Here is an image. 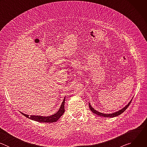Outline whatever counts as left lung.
Here are the masks:
<instances>
[{"mask_svg": "<svg viewBox=\"0 0 147 147\" xmlns=\"http://www.w3.org/2000/svg\"><path fill=\"white\" fill-rule=\"evenodd\" d=\"M132 99H133V98H132V99H131V100L128 103V104L126 105H125L124 108H123L121 109L120 110H119L118 111L115 112H113V113H108V114H107V113H103L99 112L96 111L95 109H94L92 107V106L91 105V104H90V102H89V108H90V110H91L94 113H95V114H96V115H98V116H102V117H109V118H110V117H116V116H117L121 115L123 112H124L125 111V109H126L129 107V106L130 105V103H131Z\"/></svg>", "mask_w": 147, "mask_h": 147, "instance_id": "1", "label": "left lung"}]
</instances>
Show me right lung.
Listing matches in <instances>:
<instances>
[{
	"label": "right lung",
	"mask_w": 147,
	"mask_h": 147,
	"mask_svg": "<svg viewBox=\"0 0 147 147\" xmlns=\"http://www.w3.org/2000/svg\"><path fill=\"white\" fill-rule=\"evenodd\" d=\"M65 99L66 96L64 98L63 100L61 106L58 110V111L51 116H38V115H30L29 116L28 115L25 114L22 112H20V113H22L23 115L26 116V117L34 120L40 123H53V122H56L57 120L63 115V113H65Z\"/></svg>",
	"instance_id": "right-lung-1"
}]
</instances>
